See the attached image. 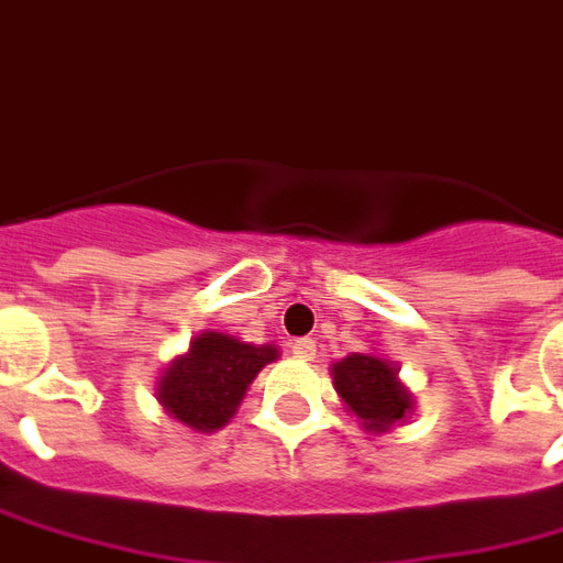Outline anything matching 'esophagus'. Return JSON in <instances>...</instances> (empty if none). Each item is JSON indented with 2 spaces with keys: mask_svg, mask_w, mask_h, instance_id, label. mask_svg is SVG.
<instances>
[{
  "mask_svg": "<svg viewBox=\"0 0 563 563\" xmlns=\"http://www.w3.org/2000/svg\"><path fill=\"white\" fill-rule=\"evenodd\" d=\"M292 353L298 355V358L310 362V358L317 355V341H313V338H298V341L292 343Z\"/></svg>",
  "mask_w": 563,
  "mask_h": 563,
  "instance_id": "34e87169",
  "label": "esophagus"
}]
</instances>
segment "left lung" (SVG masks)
Returning <instances> with one entry per match:
<instances>
[{"instance_id": "1", "label": "left lung", "mask_w": 563, "mask_h": 563, "mask_svg": "<svg viewBox=\"0 0 563 563\" xmlns=\"http://www.w3.org/2000/svg\"><path fill=\"white\" fill-rule=\"evenodd\" d=\"M331 371L341 398L362 419L367 431H386L413 407L407 389L395 377V367L386 365L377 355L353 353Z\"/></svg>"}]
</instances>
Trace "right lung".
<instances>
[{"instance_id":"right-lung-1","label":"right lung","mask_w":563,"mask_h":563,"mask_svg":"<svg viewBox=\"0 0 563 563\" xmlns=\"http://www.w3.org/2000/svg\"><path fill=\"white\" fill-rule=\"evenodd\" d=\"M274 358L277 350L271 343L253 346L220 331H208L162 374L159 401L189 428L217 431L232 419L246 386Z\"/></svg>"}]
</instances>
